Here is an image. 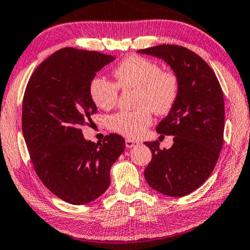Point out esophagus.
<instances>
[{
  "label": "esophagus",
  "instance_id": "1",
  "mask_svg": "<svg viewBox=\"0 0 250 250\" xmlns=\"http://www.w3.org/2000/svg\"><path fill=\"white\" fill-rule=\"evenodd\" d=\"M125 144L127 148H133V147H136L140 145V143L136 142V141H132V140H126L125 141Z\"/></svg>",
  "mask_w": 250,
  "mask_h": 250
}]
</instances>
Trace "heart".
I'll return each instance as SVG.
<instances>
[{
	"mask_svg": "<svg viewBox=\"0 0 250 250\" xmlns=\"http://www.w3.org/2000/svg\"><path fill=\"white\" fill-rule=\"evenodd\" d=\"M115 84L102 77L89 82L88 93L98 108L109 109L116 104L118 89H136L134 112H118L108 118L109 128L123 136L142 137L153 122L152 110L158 115L170 112L179 94V81L171 71L143 56L130 55L114 69Z\"/></svg>",
	"mask_w": 250,
	"mask_h": 250,
	"instance_id": "heart-1",
	"label": "heart"
}]
</instances>
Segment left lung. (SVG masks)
Masks as SVG:
<instances>
[{
	"label": "left lung",
	"mask_w": 250,
	"mask_h": 250,
	"mask_svg": "<svg viewBox=\"0 0 250 250\" xmlns=\"http://www.w3.org/2000/svg\"><path fill=\"white\" fill-rule=\"evenodd\" d=\"M138 53L163 60L178 77L177 102L156 127L157 133L174 136V144L161 149L158 141L145 143L152 161L144 176L161 194L183 197L206 182L218 161L224 142V94L209 65L186 47L157 45Z\"/></svg>",
	"instance_id": "8db88e82"
}]
</instances>
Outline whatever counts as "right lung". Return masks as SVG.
<instances>
[{"label":"right lung","instance_id":"obj_1","mask_svg":"<svg viewBox=\"0 0 250 250\" xmlns=\"http://www.w3.org/2000/svg\"><path fill=\"white\" fill-rule=\"evenodd\" d=\"M114 60L100 52L62 48L40 64L24 94L22 129L36 174L72 205L88 204L105 193L110 167L125 149L121 135L94 143L81 129L97 112L89 82Z\"/></svg>","mask_w":250,"mask_h":250}]
</instances>
